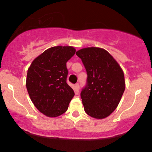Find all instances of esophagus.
Segmentation results:
<instances>
[{
  "label": "esophagus",
  "mask_w": 152,
  "mask_h": 152,
  "mask_svg": "<svg viewBox=\"0 0 152 152\" xmlns=\"http://www.w3.org/2000/svg\"><path fill=\"white\" fill-rule=\"evenodd\" d=\"M75 87H76V91L79 92V88H80V85H79V83H76V84H75Z\"/></svg>",
  "instance_id": "obj_1"
}]
</instances>
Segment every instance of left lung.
I'll use <instances>...</instances> for the list:
<instances>
[{
    "label": "left lung",
    "mask_w": 152,
    "mask_h": 152,
    "mask_svg": "<svg viewBox=\"0 0 152 152\" xmlns=\"http://www.w3.org/2000/svg\"><path fill=\"white\" fill-rule=\"evenodd\" d=\"M87 74L81 98L89 116L103 119L117 107L125 89L124 73L117 62L103 49L89 47L76 52Z\"/></svg>",
    "instance_id": "8db88e82"
}]
</instances>
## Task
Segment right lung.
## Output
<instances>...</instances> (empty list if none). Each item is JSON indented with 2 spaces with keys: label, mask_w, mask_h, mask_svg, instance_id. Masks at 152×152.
I'll return each instance as SVG.
<instances>
[{
  "label": "right lung",
  "mask_w": 152,
  "mask_h": 152,
  "mask_svg": "<svg viewBox=\"0 0 152 152\" xmlns=\"http://www.w3.org/2000/svg\"><path fill=\"white\" fill-rule=\"evenodd\" d=\"M72 47H54L36 57L28 68L26 87L35 106L42 114L55 117L64 114L74 96L67 83L66 63L74 55Z\"/></svg>",
  "instance_id": "right-lung-1"
}]
</instances>
